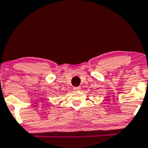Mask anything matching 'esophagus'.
<instances>
[{
	"mask_svg": "<svg viewBox=\"0 0 148 148\" xmlns=\"http://www.w3.org/2000/svg\"><path fill=\"white\" fill-rule=\"evenodd\" d=\"M74 91H78V90H80V87H74Z\"/></svg>",
	"mask_w": 148,
	"mask_h": 148,
	"instance_id": "34e87169",
	"label": "esophagus"
}]
</instances>
